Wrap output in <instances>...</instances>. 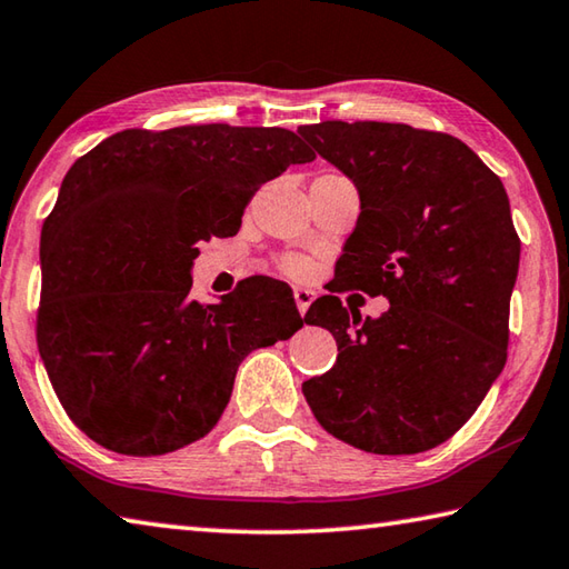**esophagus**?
Listing matches in <instances>:
<instances>
[{
	"mask_svg": "<svg viewBox=\"0 0 569 569\" xmlns=\"http://www.w3.org/2000/svg\"><path fill=\"white\" fill-rule=\"evenodd\" d=\"M293 298H296V306H298V313H306L308 306L316 301V291L313 288H293Z\"/></svg>",
	"mask_w": 569,
	"mask_h": 569,
	"instance_id": "1",
	"label": "esophagus"
}]
</instances>
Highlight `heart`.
Returning a JSON list of instances; mask_svg holds the SVG:
<instances>
[{
	"instance_id": "1",
	"label": "heart",
	"mask_w": 569,
	"mask_h": 569,
	"mask_svg": "<svg viewBox=\"0 0 569 569\" xmlns=\"http://www.w3.org/2000/svg\"><path fill=\"white\" fill-rule=\"evenodd\" d=\"M286 271L291 276H303L306 273V263L298 261V258H288L286 261Z\"/></svg>"
}]
</instances>
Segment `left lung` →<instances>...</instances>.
Listing matches in <instances>:
<instances>
[{"label": "left lung", "mask_w": 569, "mask_h": 569, "mask_svg": "<svg viewBox=\"0 0 569 569\" xmlns=\"http://www.w3.org/2000/svg\"><path fill=\"white\" fill-rule=\"evenodd\" d=\"M298 133L353 181L360 213L336 288L386 296L363 318L320 296L336 366L303 383L330 436L376 456H416L468 422L508 360L520 239L502 181L456 137L386 121H320Z\"/></svg>", "instance_id": "1"}]
</instances>
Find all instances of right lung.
<instances>
[{
    "label": "right lung",
    "mask_w": 569,
    "mask_h": 569,
    "mask_svg": "<svg viewBox=\"0 0 569 569\" xmlns=\"http://www.w3.org/2000/svg\"><path fill=\"white\" fill-rule=\"evenodd\" d=\"M316 153L278 127L119 131L74 161L41 229V363L69 418L121 456L203 438L236 370L303 320L256 276L219 303L191 298L199 241L236 236L258 186Z\"/></svg>",
    "instance_id": "obj_1"
}]
</instances>
